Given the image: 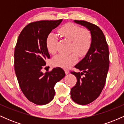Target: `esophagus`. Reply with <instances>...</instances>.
Masks as SVG:
<instances>
[{
  "label": "esophagus",
  "mask_w": 124,
  "mask_h": 124,
  "mask_svg": "<svg viewBox=\"0 0 124 124\" xmlns=\"http://www.w3.org/2000/svg\"><path fill=\"white\" fill-rule=\"evenodd\" d=\"M64 70H65V73L66 74V75H68V73H69V71L68 70V69H64Z\"/></svg>",
  "instance_id": "obj_1"
}]
</instances>
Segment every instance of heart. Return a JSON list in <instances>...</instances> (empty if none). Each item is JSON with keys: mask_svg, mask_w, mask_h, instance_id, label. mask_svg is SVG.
<instances>
[{"mask_svg": "<svg viewBox=\"0 0 124 124\" xmlns=\"http://www.w3.org/2000/svg\"><path fill=\"white\" fill-rule=\"evenodd\" d=\"M61 37L72 41L71 52L69 55H58L52 60L54 66L69 68L76 62L78 55L80 56L86 55L92 45L93 38L91 32L88 29L83 28L75 24L66 23L58 30ZM58 39L53 33H49L46 39V47L48 52L55 54L56 52Z\"/></svg>", "mask_w": 124, "mask_h": 124, "instance_id": "1", "label": "heart"}]
</instances>
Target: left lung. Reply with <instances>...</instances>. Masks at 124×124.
<instances>
[{
	"label": "left lung",
	"mask_w": 124,
	"mask_h": 124,
	"mask_svg": "<svg viewBox=\"0 0 124 124\" xmlns=\"http://www.w3.org/2000/svg\"><path fill=\"white\" fill-rule=\"evenodd\" d=\"M74 21L88 28L93 38L89 52L75 66L82 72H70L77 78L76 85L71 89V98L79 104L86 105L94 101L104 87L109 69L108 46L97 25L83 20Z\"/></svg>",
	"instance_id": "8db88e82"
}]
</instances>
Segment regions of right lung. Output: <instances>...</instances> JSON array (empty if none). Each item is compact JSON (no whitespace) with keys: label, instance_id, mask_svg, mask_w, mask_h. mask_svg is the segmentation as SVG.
I'll return each mask as SVG.
<instances>
[{"label":"right lung","instance_id":"right-lung-1","mask_svg":"<svg viewBox=\"0 0 124 124\" xmlns=\"http://www.w3.org/2000/svg\"><path fill=\"white\" fill-rule=\"evenodd\" d=\"M62 21L30 23L23 29L17 41L14 53L16 75L23 93L35 104L51 102L55 96V84L65 76L64 70L59 67L45 73L42 72L45 61L50 58L46 47V37Z\"/></svg>","mask_w":124,"mask_h":124}]
</instances>
